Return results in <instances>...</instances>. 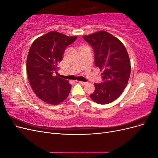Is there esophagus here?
<instances>
[{
  "instance_id": "1",
  "label": "esophagus",
  "mask_w": 158,
  "mask_h": 158,
  "mask_svg": "<svg viewBox=\"0 0 158 158\" xmlns=\"http://www.w3.org/2000/svg\"><path fill=\"white\" fill-rule=\"evenodd\" d=\"M79 83H80V84H82V85H85V84H87V82H82V81H80Z\"/></svg>"
}]
</instances>
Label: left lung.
I'll list each match as a JSON object with an SVG mask.
<instances>
[{
	"label": "left lung",
	"instance_id": "left-lung-1",
	"mask_svg": "<svg viewBox=\"0 0 158 158\" xmlns=\"http://www.w3.org/2000/svg\"><path fill=\"white\" fill-rule=\"evenodd\" d=\"M94 51L95 65L103 70V82L94 84L89 95L99 104H108L117 99L125 89L131 74V62L122 42L106 31L84 35Z\"/></svg>",
	"mask_w": 158,
	"mask_h": 158
}]
</instances>
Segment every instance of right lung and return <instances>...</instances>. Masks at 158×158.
Listing matches in <instances>:
<instances>
[{
    "label": "right lung",
    "instance_id": "add662e5",
    "mask_svg": "<svg viewBox=\"0 0 158 158\" xmlns=\"http://www.w3.org/2000/svg\"><path fill=\"white\" fill-rule=\"evenodd\" d=\"M76 39L77 36L52 31L33 42L27 58V78L33 92L42 101L57 105L68 97L71 85L52 74L56 73L57 64L63 59L66 47Z\"/></svg>",
    "mask_w": 158,
    "mask_h": 158
}]
</instances>
